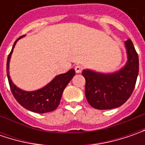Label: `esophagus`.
Segmentation results:
<instances>
[{"label": "esophagus", "instance_id": "obj_1", "mask_svg": "<svg viewBox=\"0 0 145 145\" xmlns=\"http://www.w3.org/2000/svg\"><path fill=\"white\" fill-rule=\"evenodd\" d=\"M75 71L76 73H80L81 71H82V66L81 65H76L75 66Z\"/></svg>", "mask_w": 145, "mask_h": 145}]
</instances>
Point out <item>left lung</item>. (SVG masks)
Wrapping results in <instances>:
<instances>
[{
	"mask_svg": "<svg viewBox=\"0 0 145 145\" xmlns=\"http://www.w3.org/2000/svg\"><path fill=\"white\" fill-rule=\"evenodd\" d=\"M127 54L126 65L114 73L104 74L85 69L86 97L93 108L108 110L122 106L130 97L139 72V58L131 39L125 41Z\"/></svg>",
	"mask_w": 145,
	"mask_h": 145,
	"instance_id": "obj_1",
	"label": "left lung"
}]
</instances>
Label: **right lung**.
I'll use <instances>...</instances> for the list:
<instances>
[{
  "label": "right lung",
  "mask_w": 145,
  "mask_h": 145,
  "mask_svg": "<svg viewBox=\"0 0 145 145\" xmlns=\"http://www.w3.org/2000/svg\"><path fill=\"white\" fill-rule=\"evenodd\" d=\"M22 36L19 37L14 42L13 48L8 54L6 64L7 76H8V84L10 86L11 92L13 93L15 99L18 101L21 106L35 113H47L52 111L58 107L60 99L62 97L63 91L69 83L72 78L75 75V70L71 69L64 74L56 76L52 81L46 86L35 91L27 92L20 89L12 82L9 76V60L13 52V49L17 41Z\"/></svg>",
  "instance_id": "obj_1"
}]
</instances>
